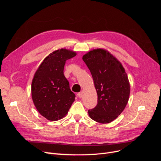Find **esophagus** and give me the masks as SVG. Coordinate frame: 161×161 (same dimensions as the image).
Segmentation results:
<instances>
[{"label":"esophagus","instance_id":"obj_1","mask_svg":"<svg viewBox=\"0 0 161 161\" xmlns=\"http://www.w3.org/2000/svg\"><path fill=\"white\" fill-rule=\"evenodd\" d=\"M77 96L79 97V98H81V97H82V92H79V93L77 94Z\"/></svg>","mask_w":161,"mask_h":161}]
</instances>
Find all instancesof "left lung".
Instances as JSON below:
<instances>
[{
  "mask_svg": "<svg viewBox=\"0 0 161 161\" xmlns=\"http://www.w3.org/2000/svg\"><path fill=\"white\" fill-rule=\"evenodd\" d=\"M82 60L89 68L97 93V105L89 110L90 118L101 124L115 119L127 105L130 85L121 63L105 49L87 52Z\"/></svg>",
  "mask_w": 161,
  "mask_h": 161,
  "instance_id": "left-lung-1",
  "label": "left lung"
}]
</instances>
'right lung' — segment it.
I'll return each mask as SVG.
<instances>
[{"instance_id": "right-lung-1", "label": "right lung", "mask_w": 161, "mask_h": 161, "mask_svg": "<svg viewBox=\"0 0 161 161\" xmlns=\"http://www.w3.org/2000/svg\"><path fill=\"white\" fill-rule=\"evenodd\" d=\"M76 53L62 48L50 53L41 63L33 76L31 97L36 108L50 121L59 120L66 116L75 95L64 75L66 61Z\"/></svg>"}]
</instances>
